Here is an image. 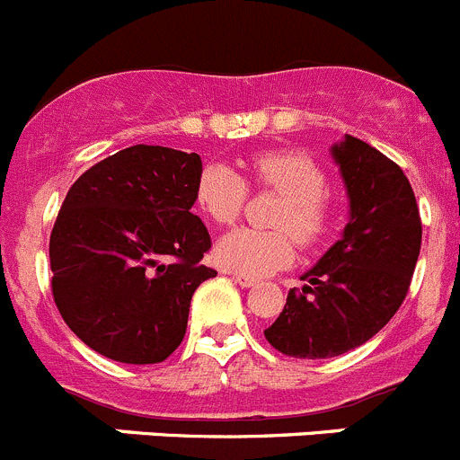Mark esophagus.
Here are the masks:
<instances>
[{"instance_id":"34e87169","label":"esophagus","mask_w":460,"mask_h":460,"mask_svg":"<svg viewBox=\"0 0 460 460\" xmlns=\"http://www.w3.org/2000/svg\"><path fill=\"white\" fill-rule=\"evenodd\" d=\"M233 279H234V282L239 284V287H246V288L255 287V284H257V279H252V278H243V275H233Z\"/></svg>"}]
</instances>
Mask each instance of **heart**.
Returning a JSON list of instances; mask_svg holds the SVG:
<instances>
[{
  "label": "heart",
  "instance_id": "heart-1",
  "mask_svg": "<svg viewBox=\"0 0 460 460\" xmlns=\"http://www.w3.org/2000/svg\"><path fill=\"white\" fill-rule=\"evenodd\" d=\"M251 181L260 190L282 196L270 226L278 230L239 227L217 243L218 264L246 278H264L284 269L296 257L293 237L305 248L325 242L339 217V203L325 191L327 173L312 155L300 151H264L248 162ZM248 185L237 172L209 162L196 182V203L217 226H230L242 214ZM288 229V234L283 230Z\"/></svg>",
  "mask_w": 460,
  "mask_h": 460
}]
</instances>
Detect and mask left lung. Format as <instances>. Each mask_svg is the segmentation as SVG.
<instances>
[{
  "mask_svg": "<svg viewBox=\"0 0 460 460\" xmlns=\"http://www.w3.org/2000/svg\"><path fill=\"white\" fill-rule=\"evenodd\" d=\"M332 157L348 190L349 221L264 330L287 357H339L373 339L404 303L422 243L415 194L395 162L352 135L332 146Z\"/></svg>",
  "mask_w": 460,
  "mask_h": 460,
  "instance_id": "left-lung-1",
  "label": "left lung"
}]
</instances>
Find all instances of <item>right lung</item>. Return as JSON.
I'll return each mask as SVG.
<instances>
[{
	"mask_svg": "<svg viewBox=\"0 0 460 460\" xmlns=\"http://www.w3.org/2000/svg\"><path fill=\"white\" fill-rule=\"evenodd\" d=\"M203 162L167 146L124 148L87 169L49 239L51 291L85 345L119 364H160L185 339L190 303L217 270L191 212Z\"/></svg>",
	"mask_w": 460,
	"mask_h": 460,
	"instance_id": "1",
	"label": "right lung"
}]
</instances>
